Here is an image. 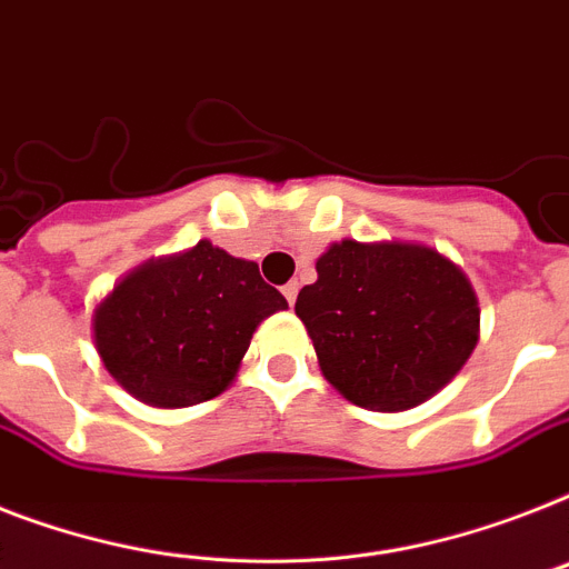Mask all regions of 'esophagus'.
Wrapping results in <instances>:
<instances>
[{
  "instance_id": "34e87169",
  "label": "esophagus",
  "mask_w": 569,
  "mask_h": 569,
  "mask_svg": "<svg viewBox=\"0 0 569 569\" xmlns=\"http://www.w3.org/2000/svg\"><path fill=\"white\" fill-rule=\"evenodd\" d=\"M283 295L286 300H289V307H295V300H298V283H286Z\"/></svg>"
}]
</instances>
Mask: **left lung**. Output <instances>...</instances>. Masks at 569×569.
<instances>
[{
  "mask_svg": "<svg viewBox=\"0 0 569 569\" xmlns=\"http://www.w3.org/2000/svg\"><path fill=\"white\" fill-rule=\"evenodd\" d=\"M300 289L325 380L371 412H406L436 397L479 341L468 274L420 242H332Z\"/></svg>",
  "mask_w": 569,
  "mask_h": 569,
  "instance_id": "8db88e82",
  "label": "left lung"
}]
</instances>
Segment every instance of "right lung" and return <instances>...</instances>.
Returning <instances> with one entry per match:
<instances>
[{"label": "right lung", "instance_id": "obj_1", "mask_svg": "<svg viewBox=\"0 0 569 569\" xmlns=\"http://www.w3.org/2000/svg\"><path fill=\"white\" fill-rule=\"evenodd\" d=\"M286 307L257 262L201 239L128 271L92 309V345L140 403L183 409L230 389L257 327Z\"/></svg>", "mask_w": 569, "mask_h": 569}]
</instances>
